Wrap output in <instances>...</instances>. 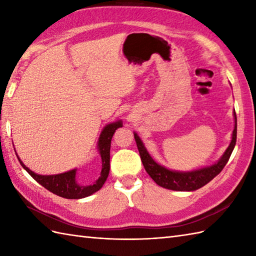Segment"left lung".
I'll return each instance as SVG.
<instances>
[{"label":"left lung","instance_id":"1","mask_svg":"<svg viewBox=\"0 0 256 256\" xmlns=\"http://www.w3.org/2000/svg\"><path fill=\"white\" fill-rule=\"evenodd\" d=\"M234 130L232 133V140L226 148L224 154L222 155L221 158L216 162V164L211 166H206L204 168H200V170H196L192 172H176L167 170L166 167L162 166L152 158L148 152L146 150L145 146L142 140L138 138L136 133H134V138L136 142L138 148L140 152V160H142L143 166L145 170L148 172L150 178L158 184V186L170 189V190H177V192H194L204 184L211 182L216 175H219L221 170H224L228 160H229L230 156L233 152V148L236 146V114L234 111Z\"/></svg>","mask_w":256,"mask_h":256}]
</instances>
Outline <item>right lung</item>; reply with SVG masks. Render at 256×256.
<instances>
[{
  "mask_svg": "<svg viewBox=\"0 0 256 256\" xmlns=\"http://www.w3.org/2000/svg\"><path fill=\"white\" fill-rule=\"evenodd\" d=\"M118 128H122V121H116L108 124L106 126H104V128L102 130L99 138V142H98V150H99V153L102 160V170L100 177L98 178L94 184H88V186H81V184H79L77 180H76V172H77V170L58 174V175H38V174L32 172L28 167H26L24 165V162L20 160L18 156V158L24 170L28 172L38 184H40L42 187L50 190V192L66 199L86 198L88 197V196L96 192L99 189H101L103 184L106 180L108 172H110L111 140L114 132H116V130Z\"/></svg>",
  "mask_w": 256,
  "mask_h": 256,
  "instance_id": "right-lung-1",
  "label": "right lung"
}]
</instances>
